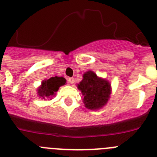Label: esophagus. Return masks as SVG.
I'll list each match as a JSON object with an SVG mask.
<instances>
[{
  "label": "esophagus",
  "instance_id": "esophagus-1",
  "mask_svg": "<svg viewBox=\"0 0 157 157\" xmlns=\"http://www.w3.org/2000/svg\"><path fill=\"white\" fill-rule=\"evenodd\" d=\"M67 81H68V82L70 83V84H73V83L75 82V78H67Z\"/></svg>",
  "mask_w": 157,
  "mask_h": 157
}]
</instances>
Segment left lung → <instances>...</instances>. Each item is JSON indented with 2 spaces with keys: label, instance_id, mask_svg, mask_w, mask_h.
Here are the masks:
<instances>
[{
  "label": "left lung",
  "instance_id": "left-lung-1",
  "mask_svg": "<svg viewBox=\"0 0 157 157\" xmlns=\"http://www.w3.org/2000/svg\"><path fill=\"white\" fill-rule=\"evenodd\" d=\"M82 80L77 84L82 94V101L86 109L98 110L107 105L112 94L109 80L98 77L95 72L88 71L82 75Z\"/></svg>",
  "mask_w": 157,
  "mask_h": 157
}]
</instances>
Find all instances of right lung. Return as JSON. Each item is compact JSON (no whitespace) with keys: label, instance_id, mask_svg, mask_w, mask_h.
<instances>
[{"label":"right lung","instance_id":"right-lung-1","mask_svg":"<svg viewBox=\"0 0 157 157\" xmlns=\"http://www.w3.org/2000/svg\"><path fill=\"white\" fill-rule=\"evenodd\" d=\"M66 79L63 77H51L50 78H45L41 82V84L37 89V94L41 99L45 100L46 98L52 99L56 95L59 88L61 86L66 84Z\"/></svg>","mask_w":157,"mask_h":157}]
</instances>
